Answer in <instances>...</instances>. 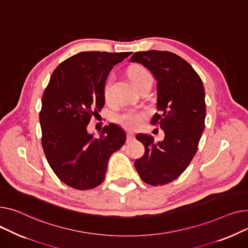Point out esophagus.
<instances>
[{
    "label": "esophagus",
    "instance_id": "esophagus-1",
    "mask_svg": "<svg viewBox=\"0 0 248 248\" xmlns=\"http://www.w3.org/2000/svg\"><path fill=\"white\" fill-rule=\"evenodd\" d=\"M135 139V135L132 132H128L127 133V142H131Z\"/></svg>",
    "mask_w": 248,
    "mask_h": 248
}]
</instances>
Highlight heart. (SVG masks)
Listing matches in <instances>:
<instances>
[{
	"mask_svg": "<svg viewBox=\"0 0 248 248\" xmlns=\"http://www.w3.org/2000/svg\"><path fill=\"white\" fill-rule=\"evenodd\" d=\"M129 76L131 81H132V83L135 85L136 88L143 82H145L148 79H152V76L149 73V71L146 68L139 65L134 66L130 69ZM113 83H114V78L112 76H110L105 82L103 93H104V98L106 102H111L113 100ZM144 117L145 115L142 112L129 111L117 116V117H116V121L125 128L134 129L141 124Z\"/></svg>",
	"mask_w": 248,
	"mask_h": 248,
	"instance_id": "1",
	"label": "heart"
}]
</instances>
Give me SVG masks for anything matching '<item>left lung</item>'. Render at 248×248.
I'll list each match as a JSON object with an SVG mask.
<instances>
[{"label": "left lung", "mask_w": 248, "mask_h": 248, "mask_svg": "<svg viewBox=\"0 0 248 248\" xmlns=\"http://www.w3.org/2000/svg\"><path fill=\"white\" fill-rule=\"evenodd\" d=\"M130 62L146 67L157 81V109L151 124L164 130L161 142L138 134L144 155L135 161L141 179L164 185L178 178L191 162L205 126V92L191 65L168 51L136 52Z\"/></svg>", "instance_id": "left-lung-1"}]
</instances>
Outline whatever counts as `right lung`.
<instances>
[{
    "label": "right lung",
    "mask_w": 248,
    "mask_h": 248,
    "mask_svg": "<svg viewBox=\"0 0 248 248\" xmlns=\"http://www.w3.org/2000/svg\"><path fill=\"white\" fill-rule=\"evenodd\" d=\"M131 52H82L54 70L42 97V146L54 173L68 186L87 190L105 178L110 156L126 141L124 130L105 126L98 138L87 125L105 104L104 85L113 66Z\"/></svg>",
    "instance_id": "1"
}]
</instances>
